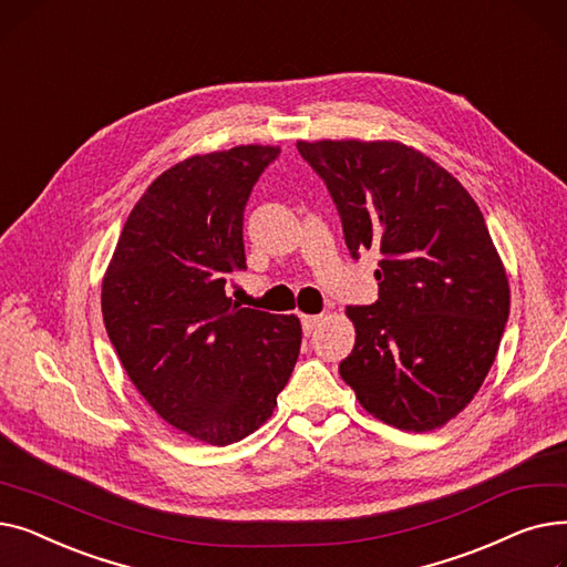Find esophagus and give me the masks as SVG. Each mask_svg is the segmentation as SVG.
I'll list each match as a JSON object with an SVG mask.
<instances>
[{
	"instance_id": "34e87169",
	"label": "esophagus",
	"mask_w": 567,
	"mask_h": 567,
	"mask_svg": "<svg viewBox=\"0 0 567 567\" xmlns=\"http://www.w3.org/2000/svg\"><path fill=\"white\" fill-rule=\"evenodd\" d=\"M321 315H301V323H303V331L306 333H312L317 329Z\"/></svg>"
}]
</instances>
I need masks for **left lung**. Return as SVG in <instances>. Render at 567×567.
<instances>
[{
	"label": "left lung",
	"instance_id": "8db88e82",
	"mask_svg": "<svg viewBox=\"0 0 567 567\" xmlns=\"http://www.w3.org/2000/svg\"><path fill=\"white\" fill-rule=\"evenodd\" d=\"M296 146L329 188L351 257H381L377 303L347 308L355 344L342 379L385 425H445L481 391L511 315L508 276L478 204L402 142Z\"/></svg>",
	"mask_w": 567,
	"mask_h": 567
}]
</instances>
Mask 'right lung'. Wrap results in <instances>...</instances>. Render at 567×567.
<instances>
[{
	"mask_svg": "<svg viewBox=\"0 0 567 567\" xmlns=\"http://www.w3.org/2000/svg\"><path fill=\"white\" fill-rule=\"evenodd\" d=\"M280 146L190 156L146 188L103 278L110 342L165 423L227 445L261 427L301 349V321L231 303L244 271V212Z\"/></svg>",
	"mask_w": 567,
	"mask_h": 567,
	"instance_id": "obj_1",
	"label": "right lung"
}]
</instances>
